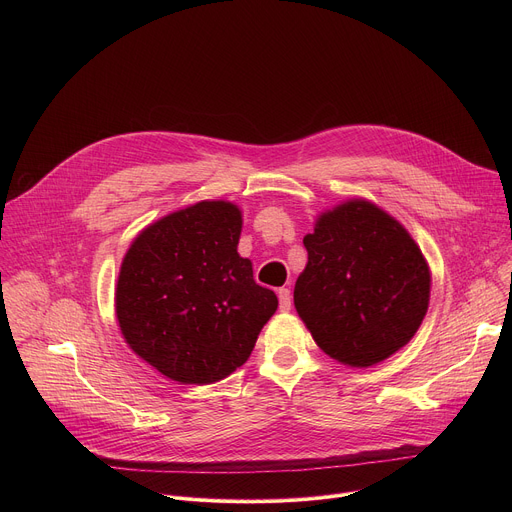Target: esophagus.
<instances>
[{
  "label": "esophagus",
  "mask_w": 512,
  "mask_h": 512,
  "mask_svg": "<svg viewBox=\"0 0 512 512\" xmlns=\"http://www.w3.org/2000/svg\"><path fill=\"white\" fill-rule=\"evenodd\" d=\"M277 298H279V310L281 312H289L291 310V294H289V289L281 287L277 291Z\"/></svg>",
  "instance_id": "1"
}]
</instances>
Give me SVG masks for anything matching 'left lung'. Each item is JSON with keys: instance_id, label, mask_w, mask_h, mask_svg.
Listing matches in <instances>:
<instances>
[{"instance_id": "8db88e82", "label": "left lung", "mask_w": 512, "mask_h": 512, "mask_svg": "<svg viewBox=\"0 0 512 512\" xmlns=\"http://www.w3.org/2000/svg\"><path fill=\"white\" fill-rule=\"evenodd\" d=\"M308 263L294 304L316 344L348 367H373L421 326L431 275L403 225L352 198L322 212L304 237Z\"/></svg>"}]
</instances>
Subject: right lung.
<instances>
[{"mask_svg": "<svg viewBox=\"0 0 512 512\" xmlns=\"http://www.w3.org/2000/svg\"><path fill=\"white\" fill-rule=\"evenodd\" d=\"M237 204L202 200L143 229L123 257L115 312L129 348L164 377L208 385L247 362L277 296L237 253Z\"/></svg>", "mask_w": 512, "mask_h": 512, "instance_id": "right-lung-1", "label": "right lung"}]
</instances>
